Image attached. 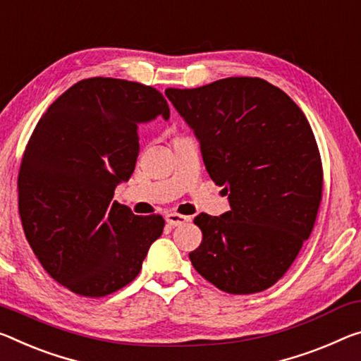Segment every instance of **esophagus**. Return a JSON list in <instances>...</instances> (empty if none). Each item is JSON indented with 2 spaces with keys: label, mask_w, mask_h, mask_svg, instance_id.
Masks as SVG:
<instances>
[{
  "label": "esophagus",
  "mask_w": 361,
  "mask_h": 361,
  "mask_svg": "<svg viewBox=\"0 0 361 361\" xmlns=\"http://www.w3.org/2000/svg\"><path fill=\"white\" fill-rule=\"evenodd\" d=\"M190 220H191V216H186V215H181V214H175V212H171V214L165 215V221H167L170 226L185 225V223L190 221Z\"/></svg>",
  "instance_id": "1"
}]
</instances>
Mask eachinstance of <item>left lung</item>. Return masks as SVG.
<instances>
[{"label": "left lung", "mask_w": 361, "mask_h": 361, "mask_svg": "<svg viewBox=\"0 0 361 361\" xmlns=\"http://www.w3.org/2000/svg\"><path fill=\"white\" fill-rule=\"evenodd\" d=\"M165 94L194 130L205 169L230 210L194 219L196 271L230 294H255L299 255L323 197L319 149L300 107L259 77H228Z\"/></svg>", "instance_id": "8db88e82"}]
</instances>
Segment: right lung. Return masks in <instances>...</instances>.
Returning a JSON list of instances; mask_svg holds the SVG:
<instances>
[{
    "label": "right lung",
    "mask_w": 361,
    "mask_h": 361,
    "mask_svg": "<svg viewBox=\"0 0 361 361\" xmlns=\"http://www.w3.org/2000/svg\"><path fill=\"white\" fill-rule=\"evenodd\" d=\"M170 117L159 90L93 77L62 93L28 140L17 180L28 244L51 278L83 297H104L138 276L160 215L114 201L135 170L138 125Z\"/></svg>",
    "instance_id": "obj_1"
}]
</instances>
